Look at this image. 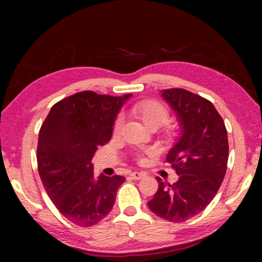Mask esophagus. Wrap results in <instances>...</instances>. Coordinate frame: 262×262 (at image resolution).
Wrapping results in <instances>:
<instances>
[{
  "label": "esophagus",
  "instance_id": "34e87169",
  "mask_svg": "<svg viewBox=\"0 0 262 262\" xmlns=\"http://www.w3.org/2000/svg\"><path fill=\"white\" fill-rule=\"evenodd\" d=\"M130 175L132 179H135V180H141V179L146 177V173H143V171H132Z\"/></svg>",
  "mask_w": 262,
  "mask_h": 262
}]
</instances>
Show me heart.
<instances>
[{
    "mask_svg": "<svg viewBox=\"0 0 262 262\" xmlns=\"http://www.w3.org/2000/svg\"><path fill=\"white\" fill-rule=\"evenodd\" d=\"M134 112L148 125V126L155 128L162 126L169 120V111L163 103L159 101H143L136 103L134 106ZM124 125L123 114H118L113 123V134L118 135L121 131ZM139 161L143 160L142 154L138 155Z\"/></svg>",
    "mask_w": 262,
    "mask_h": 262,
    "instance_id": "obj_1",
    "label": "heart"
}]
</instances>
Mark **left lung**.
Segmentation results:
<instances>
[{"instance_id": "8db88e82", "label": "left lung", "mask_w": 262, "mask_h": 262, "mask_svg": "<svg viewBox=\"0 0 262 262\" xmlns=\"http://www.w3.org/2000/svg\"><path fill=\"white\" fill-rule=\"evenodd\" d=\"M162 96L181 126L166 159L179 179L170 185L156 178L159 189L148 206L163 220L182 223L202 212L220 189L227 171L228 134L209 100L182 88L164 89Z\"/></svg>"}]
</instances>
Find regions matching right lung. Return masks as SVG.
I'll return each instance as SVG.
<instances>
[{"instance_id": "1", "label": "right lung", "mask_w": 262, "mask_h": 262, "mask_svg": "<svg viewBox=\"0 0 262 262\" xmlns=\"http://www.w3.org/2000/svg\"><path fill=\"white\" fill-rule=\"evenodd\" d=\"M130 96L76 93L52 106L39 131L37 162L42 185L59 212L78 227L103 220L125 181L120 175L95 178L92 159L110 142L114 119Z\"/></svg>"}]
</instances>
